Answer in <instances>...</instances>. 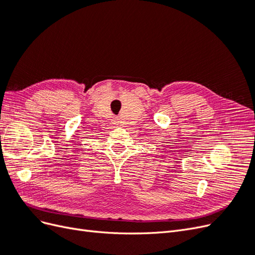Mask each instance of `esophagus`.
<instances>
[{
	"label": "esophagus",
	"mask_w": 255,
	"mask_h": 255,
	"mask_svg": "<svg viewBox=\"0 0 255 255\" xmlns=\"http://www.w3.org/2000/svg\"><path fill=\"white\" fill-rule=\"evenodd\" d=\"M115 121H116V123H117V122H118V119H117V118H115Z\"/></svg>",
	"instance_id": "obj_1"
}]
</instances>
